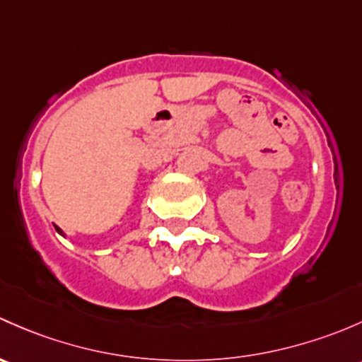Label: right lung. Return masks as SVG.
Segmentation results:
<instances>
[{
	"label": "right lung",
	"mask_w": 362,
	"mask_h": 362,
	"mask_svg": "<svg viewBox=\"0 0 362 362\" xmlns=\"http://www.w3.org/2000/svg\"><path fill=\"white\" fill-rule=\"evenodd\" d=\"M57 232H59V233H62V232H61V230H59V228H57Z\"/></svg>",
	"instance_id": "1"
}]
</instances>
